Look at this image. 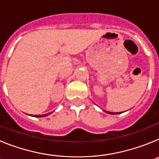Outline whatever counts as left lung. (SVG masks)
<instances>
[{"label":"left lung","mask_w":159,"mask_h":159,"mask_svg":"<svg viewBox=\"0 0 159 159\" xmlns=\"http://www.w3.org/2000/svg\"><path fill=\"white\" fill-rule=\"evenodd\" d=\"M105 112H107V113L108 114H112V115H117V114H119L118 113V112H116V113H115V112H108V111H105Z\"/></svg>","instance_id":"left-lung-1"}]
</instances>
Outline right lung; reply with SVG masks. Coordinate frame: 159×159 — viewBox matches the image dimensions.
<instances>
[{"label":"right lung","mask_w":159,"mask_h":159,"mask_svg":"<svg viewBox=\"0 0 159 159\" xmlns=\"http://www.w3.org/2000/svg\"><path fill=\"white\" fill-rule=\"evenodd\" d=\"M51 113H48V114H45V115H42V116H33L34 117H44V116H47L48 115H50Z\"/></svg>","instance_id":"obj_1"}]
</instances>
